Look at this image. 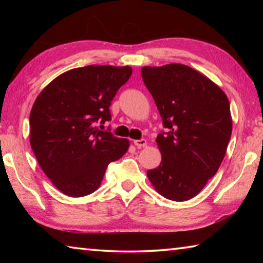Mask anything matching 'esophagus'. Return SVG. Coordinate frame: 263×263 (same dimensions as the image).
Wrapping results in <instances>:
<instances>
[{"instance_id":"1","label":"esophagus","mask_w":263,"mask_h":263,"mask_svg":"<svg viewBox=\"0 0 263 263\" xmlns=\"http://www.w3.org/2000/svg\"><path fill=\"white\" fill-rule=\"evenodd\" d=\"M133 144H135L138 148H142L147 145V141H146V139H139V140L133 141Z\"/></svg>"}]
</instances>
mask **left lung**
I'll list each match as a JSON object with an SVG mask.
<instances>
[{"label":"left lung","mask_w":263,"mask_h":263,"mask_svg":"<svg viewBox=\"0 0 263 263\" xmlns=\"http://www.w3.org/2000/svg\"><path fill=\"white\" fill-rule=\"evenodd\" d=\"M141 77L168 131L157 137L161 163L147 177L163 197L188 201L225 157L232 133L229 99L205 75L182 64L144 66Z\"/></svg>","instance_id":"obj_1"}]
</instances>
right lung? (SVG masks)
Masks as SVG:
<instances>
[{
    "label": "right lung",
    "mask_w": 263,
    "mask_h": 263,
    "mask_svg": "<svg viewBox=\"0 0 263 263\" xmlns=\"http://www.w3.org/2000/svg\"><path fill=\"white\" fill-rule=\"evenodd\" d=\"M132 74L130 66L90 65L60 74L43 89L30 112V144L39 166L70 197L100 188L106 167L130 141L101 131L109 106Z\"/></svg>",
    "instance_id": "1"
}]
</instances>
